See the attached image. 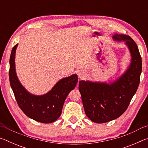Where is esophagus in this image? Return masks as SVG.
Returning a JSON list of instances; mask_svg holds the SVG:
<instances>
[{
	"label": "esophagus",
	"instance_id": "1",
	"mask_svg": "<svg viewBox=\"0 0 148 148\" xmlns=\"http://www.w3.org/2000/svg\"><path fill=\"white\" fill-rule=\"evenodd\" d=\"M77 76H78V77L79 79H84L85 77H86V73L84 71H79L77 72Z\"/></svg>",
	"mask_w": 148,
	"mask_h": 148
}]
</instances>
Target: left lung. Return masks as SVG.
Returning <instances> with one entry per match:
<instances>
[{"label":"left lung","mask_w":148,"mask_h":148,"mask_svg":"<svg viewBox=\"0 0 148 148\" xmlns=\"http://www.w3.org/2000/svg\"><path fill=\"white\" fill-rule=\"evenodd\" d=\"M114 41L125 42L131 56L128 68L121 76L110 82L82 80L79 91L86 116L92 121L103 123L118 118L126 111L136 93L142 72V58L136 44L129 36L115 34Z\"/></svg>","instance_id":"8db88e82"}]
</instances>
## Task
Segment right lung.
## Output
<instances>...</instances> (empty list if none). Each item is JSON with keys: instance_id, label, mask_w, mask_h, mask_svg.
I'll return each mask as SVG.
<instances>
[{"instance_id": "obj_1", "label": "right lung", "mask_w": 148, "mask_h": 148, "mask_svg": "<svg viewBox=\"0 0 148 148\" xmlns=\"http://www.w3.org/2000/svg\"><path fill=\"white\" fill-rule=\"evenodd\" d=\"M17 46L18 44L12 50L9 71L10 83L17 104L29 118L43 123H53L61 116L65 99L76 86L77 74L60 79L46 94H32L23 86L17 76L15 57Z\"/></svg>"}]
</instances>
